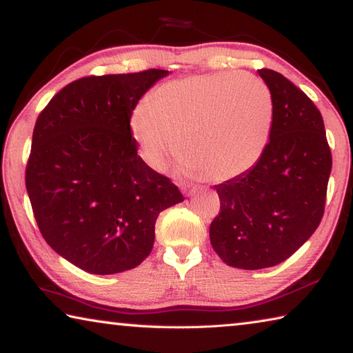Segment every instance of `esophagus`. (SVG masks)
<instances>
[{
    "instance_id": "1",
    "label": "esophagus",
    "mask_w": 353,
    "mask_h": 353,
    "mask_svg": "<svg viewBox=\"0 0 353 353\" xmlns=\"http://www.w3.org/2000/svg\"><path fill=\"white\" fill-rule=\"evenodd\" d=\"M182 190L185 191V193H187L188 196H191V194H194L196 191H198V187H194V185H182Z\"/></svg>"
}]
</instances>
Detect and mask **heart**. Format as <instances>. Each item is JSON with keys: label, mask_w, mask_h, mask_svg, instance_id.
<instances>
[{"label": "heart", "mask_w": 353, "mask_h": 353, "mask_svg": "<svg viewBox=\"0 0 353 353\" xmlns=\"http://www.w3.org/2000/svg\"><path fill=\"white\" fill-rule=\"evenodd\" d=\"M272 123L270 87L254 74L234 71L162 83L129 118L132 139L151 168H160L177 151L183 171L213 182L252 168L265 152Z\"/></svg>", "instance_id": "heart-1"}]
</instances>
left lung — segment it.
Segmentation results:
<instances>
[{
    "instance_id": "left-lung-1",
    "label": "left lung",
    "mask_w": 353,
    "mask_h": 353,
    "mask_svg": "<svg viewBox=\"0 0 353 353\" xmlns=\"http://www.w3.org/2000/svg\"><path fill=\"white\" fill-rule=\"evenodd\" d=\"M259 74L274 99L270 141L249 171L214 185L221 208L210 224L214 252L240 270L276 266L314 234L332 171L318 107L277 71Z\"/></svg>"
}]
</instances>
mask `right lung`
<instances>
[{"mask_svg":"<svg viewBox=\"0 0 353 353\" xmlns=\"http://www.w3.org/2000/svg\"><path fill=\"white\" fill-rule=\"evenodd\" d=\"M166 70L81 77L35 121L26 190L45 241L81 270L107 276L151 254L159 213L183 201L143 162L130 113Z\"/></svg>","mask_w":353,"mask_h":353,"instance_id":"obj_1","label":"right lung"}]
</instances>
